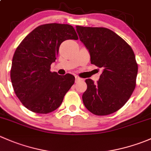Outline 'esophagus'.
I'll use <instances>...</instances> for the list:
<instances>
[{
    "label": "esophagus",
    "instance_id": "obj_1",
    "mask_svg": "<svg viewBox=\"0 0 151 151\" xmlns=\"http://www.w3.org/2000/svg\"><path fill=\"white\" fill-rule=\"evenodd\" d=\"M80 80H82L81 78H80V77H77V76H75V83H77V82L80 81Z\"/></svg>",
    "mask_w": 151,
    "mask_h": 151
}]
</instances>
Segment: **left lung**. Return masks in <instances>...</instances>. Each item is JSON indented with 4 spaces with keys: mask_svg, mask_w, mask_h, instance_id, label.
Listing matches in <instances>:
<instances>
[{
    "mask_svg": "<svg viewBox=\"0 0 151 151\" xmlns=\"http://www.w3.org/2000/svg\"><path fill=\"white\" fill-rule=\"evenodd\" d=\"M76 29L89 51L91 63L102 68L96 83L85 80L84 105L96 115L113 113L127 102L136 87L138 65L133 50L108 28L77 25Z\"/></svg>",
    "mask_w": 151,
    "mask_h": 151,
    "instance_id": "1",
    "label": "left lung"
}]
</instances>
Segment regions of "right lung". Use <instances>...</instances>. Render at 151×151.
<instances>
[{"instance_id":"obj_1","label":"right lung","mask_w":151,"mask_h":151,"mask_svg":"<svg viewBox=\"0 0 151 151\" xmlns=\"http://www.w3.org/2000/svg\"><path fill=\"white\" fill-rule=\"evenodd\" d=\"M68 39H78L71 25L45 24L32 30L17 47L11 80L15 94L29 110L39 114L55 110L74 85L72 74L60 76L50 71L60 45Z\"/></svg>"}]
</instances>
